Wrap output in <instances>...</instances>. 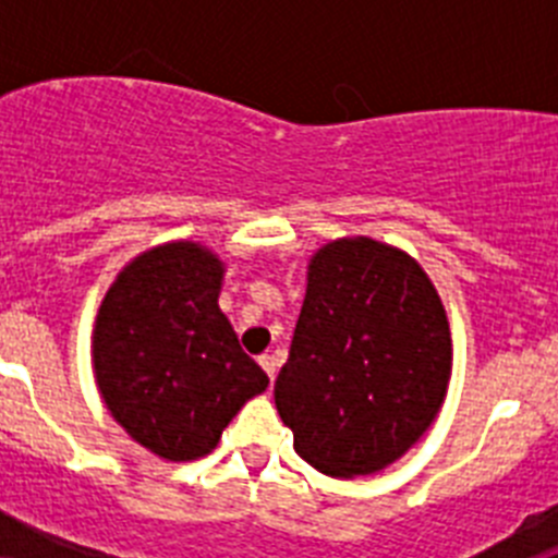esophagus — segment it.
Returning <instances> with one entry per match:
<instances>
[{
	"label": "esophagus",
	"mask_w": 558,
	"mask_h": 558,
	"mask_svg": "<svg viewBox=\"0 0 558 558\" xmlns=\"http://www.w3.org/2000/svg\"><path fill=\"white\" fill-rule=\"evenodd\" d=\"M259 366L265 368V374H268L270 379H276V366H279V363H276L274 354H263V357H259Z\"/></svg>",
	"instance_id": "34e87169"
}]
</instances>
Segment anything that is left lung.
Masks as SVG:
<instances>
[{"instance_id": "8db88e82", "label": "left lung", "mask_w": 558, "mask_h": 558, "mask_svg": "<svg viewBox=\"0 0 558 558\" xmlns=\"http://www.w3.org/2000/svg\"><path fill=\"white\" fill-rule=\"evenodd\" d=\"M450 372L445 304L413 256L372 236L315 251L274 386L310 466L332 477L386 470L433 425Z\"/></svg>"}]
</instances>
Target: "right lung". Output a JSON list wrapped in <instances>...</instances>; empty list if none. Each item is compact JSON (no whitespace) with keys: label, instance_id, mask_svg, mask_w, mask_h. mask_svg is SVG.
Wrapping results in <instances>:
<instances>
[{"label":"right lung","instance_id":"right-lung-1","mask_svg":"<svg viewBox=\"0 0 558 558\" xmlns=\"http://www.w3.org/2000/svg\"><path fill=\"white\" fill-rule=\"evenodd\" d=\"M223 263L179 240L120 270L95 322L92 360L111 416L165 461L209 456L268 374L240 349L218 295Z\"/></svg>","mask_w":558,"mask_h":558}]
</instances>
